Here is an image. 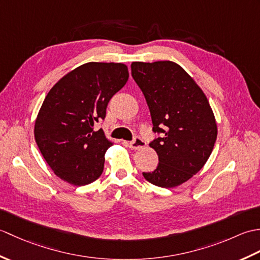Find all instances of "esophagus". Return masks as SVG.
I'll use <instances>...</instances> for the list:
<instances>
[{
    "label": "esophagus",
    "mask_w": 260,
    "mask_h": 260,
    "mask_svg": "<svg viewBox=\"0 0 260 260\" xmlns=\"http://www.w3.org/2000/svg\"><path fill=\"white\" fill-rule=\"evenodd\" d=\"M128 146L132 148V150H141V148L145 147V142L143 141L141 137H135L134 141L128 143Z\"/></svg>",
    "instance_id": "obj_1"
}]
</instances>
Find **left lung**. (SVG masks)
Returning a JSON list of instances; mask_svg holds the SVG:
<instances>
[{
    "label": "left lung",
    "mask_w": 260,
    "mask_h": 260,
    "mask_svg": "<svg viewBox=\"0 0 260 260\" xmlns=\"http://www.w3.org/2000/svg\"><path fill=\"white\" fill-rule=\"evenodd\" d=\"M131 68L150 108L153 131L161 133L150 143L158 156L157 168L143 175L156 186H179L211 155L218 134L212 108L194 79L178 63L135 61Z\"/></svg>",
    "instance_id": "left-lung-1"
}]
</instances>
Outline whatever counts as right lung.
I'll return each instance as SVG.
<instances>
[{
  "label": "right lung",
  "mask_w": 260,
  "mask_h": 260,
  "mask_svg": "<svg viewBox=\"0 0 260 260\" xmlns=\"http://www.w3.org/2000/svg\"><path fill=\"white\" fill-rule=\"evenodd\" d=\"M120 62H87L64 75L48 92L35 123V139L58 178L80 186L102 175L114 143L92 128L108 102L128 80Z\"/></svg>",
  "instance_id": "obj_1"
}]
</instances>
